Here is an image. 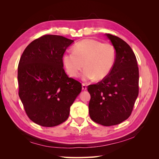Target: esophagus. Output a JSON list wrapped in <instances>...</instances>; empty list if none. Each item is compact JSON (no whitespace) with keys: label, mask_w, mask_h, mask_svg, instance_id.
I'll list each match as a JSON object with an SVG mask.
<instances>
[{"label":"esophagus","mask_w":159,"mask_h":159,"mask_svg":"<svg viewBox=\"0 0 159 159\" xmlns=\"http://www.w3.org/2000/svg\"><path fill=\"white\" fill-rule=\"evenodd\" d=\"M82 89L84 91H85L87 89V85H86L85 84H82Z\"/></svg>","instance_id":"34e87169"}]
</instances>
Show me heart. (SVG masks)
Wrapping results in <instances>:
<instances>
[{"label":"heart","instance_id":"b5f03b06","mask_svg":"<svg viewBox=\"0 0 159 159\" xmlns=\"http://www.w3.org/2000/svg\"><path fill=\"white\" fill-rule=\"evenodd\" d=\"M115 60V50L111 44L92 39L78 42L74 52L67 53L63 57L66 71L72 78L78 77L84 66L82 79L85 81L105 79L112 70Z\"/></svg>","mask_w":159,"mask_h":159}]
</instances>
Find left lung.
I'll list each match as a JSON object with an SVG mask.
<instances>
[{"label":"left lung","mask_w":159,"mask_h":159,"mask_svg":"<svg viewBox=\"0 0 159 159\" xmlns=\"http://www.w3.org/2000/svg\"><path fill=\"white\" fill-rule=\"evenodd\" d=\"M115 50V60L110 74L99 82L88 86L91 95V119L103 126L125 121L131 114L139 94V68L136 56L121 38L106 34Z\"/></svg>","instance_id":"1"}]
</instances>
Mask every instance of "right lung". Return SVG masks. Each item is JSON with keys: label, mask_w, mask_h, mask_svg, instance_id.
Returning <instances> with one entry per match:
<instances>
[{"label": "right lung", "mask_w": 159, "mask_h": 159, "mask_svg": "<svg viewBox=\"0 0 159 159\" xmlns=\"http://www.w3.org/2000/svg\"><path fill=\"white\" fill-rule=\"evenodd\" d=\"M73 42L61 36L44 35L26 48L19 61V97L28 117L42 127L66 121L81 91V83L63 68L64 54Z\"/></svg>", "instance_id": "obj_1"}]
</instances>
